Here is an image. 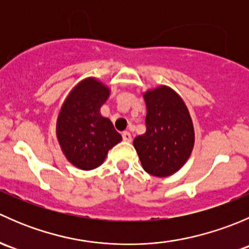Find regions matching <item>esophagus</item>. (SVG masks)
<instances>
[{
    "label": "esophagus",
    "mask_w": 249,
    "mask_h": 249,
    "mask_svg": "<svg viewBox=\"0 0 249 249\" xmlns=\"http://www.w3.org/2000/svg\"><path fill=\"white\" fill-rule=\"evenodd\" d=\"M123 140L125 142H131V134L129 131H124L123 132Z\"/></svg>",
    "instance_id": "34e87169"
}]
</instances>
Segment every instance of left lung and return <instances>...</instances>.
Returning <instances> with one entry per match:
<instances>
[{"mask_svg":"<svg viewBox=\"0 0 249 249\" xmlns=\"http://www.w3.org/2000/svg\"><path fill=\"white\" fill-rule=\"evenodd\" d=\"M147 130L134 140L143 170L169 177L189 159L195 142L194 125L182 97L166 85L143 92Z\"/></svg>","mask_w":249,"mask_h":249,"instance_id":"1","label":"left lung"}]
</instances>
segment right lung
I'll return each instance as SVG.
<instances>
[{
    "label": "right lung",
    "mask_w": 249,
    "mask_h": 249,
    "mask_svg": "<svg viewBox=\"0 0 249 249\" xmlns=\"http://www.w3.org/2000/svg\"><path fill=\"white\" fill-rule=\"evenodd\" d=\"M110 90L94 77L79 82L62 104L56 120V137L66 159L90 171L105 161L110 148L122 141L108 118L100 109Z\"/></svg>",
    "instance_id": "add662e5"
}]
</instances>
